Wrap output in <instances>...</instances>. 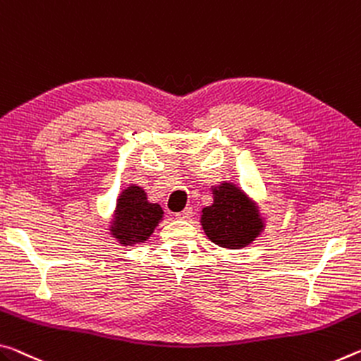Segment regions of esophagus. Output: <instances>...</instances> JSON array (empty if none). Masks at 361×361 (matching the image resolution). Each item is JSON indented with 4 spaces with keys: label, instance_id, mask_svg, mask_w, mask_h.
<instances>
[{
    "label": "esophagus",
    "instance_id": "obj_1",
    "mask_svg": "<svg viewBox=\"0 0 361 361\" xmlns=\"http://www.w3.org/2000/svg\"><path fill=\"white\" fill-rule=\"evenodd\" d=\"M178 220H190L192 216V207H186L183 212H178V214L175 215Z\"/></svg>",
    "mask_w": 361,
    "mask_h": 361
}]
</instances>
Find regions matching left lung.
I'll use <instances>...</instances> for the list:
<instances>
[{
	"mask_svg": "<svg viewBox=\"0 0 361 361\" xmlns=\"http://www.w3.org/2000/svg\"><path fill=\"white\" fill-rule=\"evenodd\" d=\"M201 223L210 241L226 249L245 247L263 230L257 205L233 183L215 188L214 204L202 209Z\"/></svg>",
	"mask_w": 361,
	"mask_h": 361,
	"instance_id": "obj_1",
	"label": "left lung"
}]
</instances>
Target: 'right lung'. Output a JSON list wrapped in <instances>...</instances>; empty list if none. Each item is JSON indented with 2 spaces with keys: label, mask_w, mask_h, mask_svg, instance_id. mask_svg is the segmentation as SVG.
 <instances>
[{
  "label": "right lung",
  "mask_w": 361,
  "mask_h": 361,
  "mask_svg": "<svg viewBox=\"0 0 361 361\" xmlns=\"http://www.w3.org/2000/svg\"><path fill=\"white\" fill-rule=\"evenodd\" d=\"M162 216V207L159 204L147 202L145 190L131 185L117 199L111 233L123 245L145 243Z\"/></svg>",
  "instance_id": "1"
}]
</instances>
